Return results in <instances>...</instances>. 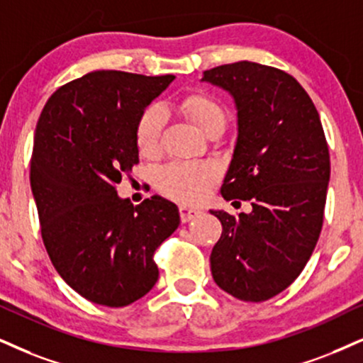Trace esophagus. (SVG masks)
Masks as SVG:
<instances>
[{"label":"esophagus","instance_id":"34e87169","mask_svg":"<svg viewBox=\"0 0 363 363\" xmlns=\"http://www.w3.org/2000/svg\"><path fill=\"white\" fill-rule=\"evenodd\" d=\"M199 210H195V208H189V207H180V218H182V222L183 223H186V222H190L191 218H195L196 216H199Z\"/></svg>","mask_w":363,"mask_h":363}]
</instances>
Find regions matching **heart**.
Masks as SVG:
<instances>
[{
  "label": "heart",
  "mask_w": 363,
  "mask_h": 363,
  "mask_svg": "<svg viewBox=\"0 0 363 363\" xmlns=\"http://www.w3.org/2000/svg\"><path fill=\"white\" fill-rule=\"evenodd\" d=\"M182 109L200 131L225 121L222 106L202 94L186 97L182 102ZM164 123L167 111L161 104H151L143 111L136 124V143L143 155H153L158 151ZM217 180L218 168L208 161H174L156 173V186L180 203L202 202Z\"/></svg>",
  "instance_id": "heart-1"
}]
</instances>
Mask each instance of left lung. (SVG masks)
<instances>
[{"instance_id":"1","label":"left lung","mask_w":363,"mask_h":363,"mask_svg":"<svg viewBox=\"0 0 363 363\" xmlns=\"http://www.w3.org/2000/svg\"><path fill=\"white\" fill-rule=\"evenodd\" d=\"M202 82L229 92L237 109L222 196L252 205L237 217L210 210L222 223L210 269L234 298L266 301L296 279L318 242L330 182L323 126L305 89L274 67L235 62L205 70Z\"/></svg>"}]
</instances>
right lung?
<instances>
[{
    "label": "right lung",
    "mask_w": 363,
    "mask_h": 363,
    "mask_svg": "<svg viewBox=\"0 0 363 363\" xmlns=\"http://www.w3.org/2000/svg\"><path fill=\"white\" fill-rule=\"evenodd\" d=\"M174 75L96 70L52 94L35 129L30 185L42 239L62 279L96 305L128 306L158 281L155 250L178 207L153 195L134 207L116 183L140 161L136 124Z\"/></svg>",
    "instance_id": "right-lung-1"
}]
</instances>
